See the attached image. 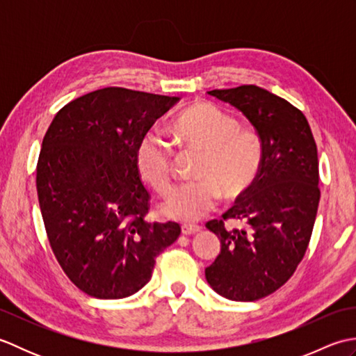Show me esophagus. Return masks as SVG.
Returning <instances> with one entry per match:
<instances>
[{"instance_id": "1", "label": "esophagus", "mask_w": 356, "mask_h": 356, "mask_svg": "<svg viewBox=\"0 0 356 356\" xmlns=\"http://www.w3.org/2000/svg\"><path fill=\"white\" fill-rule=\"evenodd\" d=\"M199 231H200L199 225H194V223L182 225V234H185V236H193V234H197Z\"/></svg>"}]
</instances>
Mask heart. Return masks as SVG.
Returning <instances> with one entry per match:
<instances>
[{"mask_svg": "<svg viewBox=\"0 0 356 356\" xmlns=\"http://www.w3.org/2000/svg\"><path fill=\"white\" fill-rule=\"evenodd\" d=\"M172 133L179 142L203 151L193 182L180 184L170 193L161 213L174 220L194 222L213 211L220 195L238 200L259 176L263 145L260 136L240 128L238 120L211 102H195L174 118ZM139 176L157 193L172 182V148L165 136L149 131L136 149Z\"/></svg>", "mask_w": 356, "mask_h": 356, "instance_id": "b5f03b06", "label": "heart"}]
</instances>
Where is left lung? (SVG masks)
Segmentation results:
<instances>
[{"instance_id": "left-lung-1", "label": "left lung", "mask_w": 356, "mask_h": 356, "mask_svg": "<svg viewBox=\"0 0 356 356\" xmlns=\"http://www.w3.org/2000/svg\"><path fill=\"white\" fill-rule=\"evenodd\" d=\"M252 124L263 145L254 185L222 220L207 228L220 238V254L205 269L207 282L232 301H255L282 287L303 260L320 203L318 154L307 119L292 104L257 86L211 90ZM240 220L246 230H226Z\"/></svg>"}]
</instances>
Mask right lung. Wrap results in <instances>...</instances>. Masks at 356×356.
<instances>
[{"instance_id":"add662e5","label":"right lung","mask_w":356,"mask_h":356,"mask_svg":"<svg viewBox=\"0 0 356 356\" xmlns=\"http://www.w3.org/2000/svg\"><path fill=\"white\" fill-rule=\"evenodd\" d=\"M176 96L107 87L56 113L36 166V190L51 251L90 297L118 300L145 286L156 257L180 236L149 223V194L136 149Z\"/></svg>"}]
</instances>
